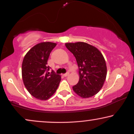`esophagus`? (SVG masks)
<instances>
[{
    "label": "esophagus",
    "instance_id": "esophagus-1",
    "mask_svg": "<svg viewBox=\"0 0 134 134\" xmlns=\"http://www.w3.org/2000/svg\"><path fill=\"white\" fill-rule=\"evenodd\" d=\"M69 75V72H67V73L63 74V76H64V77H67V76H68Z\"/></svg>",
    "mask_w": 134,
    "mask_h": 134
}]
</instances>
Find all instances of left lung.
<instances>
[{
  "mask_svg": "<svg viewBox=\"0 0 134 134\" xmlns=\"http://www.w3.org/2000/svg\"><path fill=\"white\" fill-rule=\"evenodd\" d=\"M65 45L76 59L79 69V80L72 87L73 91L84 99L95 96L102 88L107 76V65L102 54L96 47L82 42Z\"/></svg>",
  "mask_w": 134,
  "mask_h": 134,
  "instance_id": "1",
  "label": "left lung"
}]
</instances>
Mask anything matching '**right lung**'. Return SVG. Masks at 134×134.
I'll use <instances>...</instances> for the list:
<instances>
[{"label": "right lung", "instance_id": "add662e5", "mask_svg": "<svg viewBox=\"0 0 134 134\" xmlns=\"http://www.w3.org/2000/svg\"><path fill=\"white\" fill-rule=\"evenodd\" d=\"M57 43L43 42L27 52L22 65L24 84L30 95L41 100L51 98L57 91L61 80L60 75L51 74L47 65L51 51Z\"/></svg>", "mask_w": 134, "mask_h": 134}]
</instances>
